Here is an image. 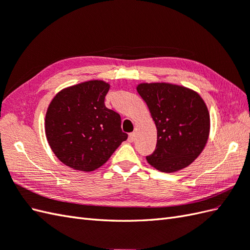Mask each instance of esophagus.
<instances>
[{"label":"esophagus","instance_id":"obj_1","mask_svg":"<svg viewBox=\"0 0 250 250\" xmlns=\"http://www.w3.org/2000/svg\"><path fill=\"white\" fill-rule=\"evenodd\" d=\"M134 133H130V134H129V138H127V141H129L130 143H132L133 141H134Z\"/></svg>","mask_w":250,"mask_h":250}]
</instances>
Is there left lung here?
<instances>
[{
    "instance_id": "1",
    "label": "left lung",
    "mask_w": 250,
    "mask_h": 250,
    "mask_svg": "<svg viewBox=\"0 0 250 250\" xmlns=\"http://www.w3.org/2000/svg\"><path fill=\"white\" fill-rule=\"evenodd\" d=\"M136 89L158 130L155 150L146 156L148 163L163 172L188 167L208 142L210 115L205 101L196 91L169 83H143Z\"/></svg>"
}]
</instances>
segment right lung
Wrapping results in <instances>:
<instances>
[{"label":"right lung","mask_w":250,"mask_h":250,"mask_svg":"<svg viewBox=\"0 0 250 250\" xmlns=\"http://www.w3.org/2000/svg\"><path fill=\"white\" fill-rule=\"evenodd\" d=\"M109 84L88 81L62 89L45 114V135L52 151L75 170L92 171L127 138L118 113L104 104Z\"/></svg>","instance_id":"obj_1"}]
</instances>
